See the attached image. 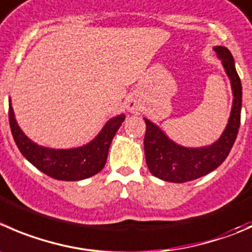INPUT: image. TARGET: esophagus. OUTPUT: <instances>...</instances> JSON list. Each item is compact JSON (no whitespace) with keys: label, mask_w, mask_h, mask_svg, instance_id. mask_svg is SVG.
<instances>
[{"label":"esophagus","mask_w":252,"mask_h":252,"mask_svg":"<svg viewBox=\"0 0 252 252\" xmlns=\"http://www.w3.org/2000/svg\"><path fill=\"white\" fill-rule=\"evenodd\" d=\"M126 108H128L129 112H131V113H134V112H138L140 111V104H139V101L136 98H130L128 101V106H126Z\"/></svg>","instance_id":"34e87169"}]
</instances>
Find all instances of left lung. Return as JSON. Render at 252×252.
Instances as JSON below:
<instances>
[{
	"instance_id": "8db88e82",
	"label": "left lung",
	"mask_w": 252,
	"mask_h": 252,
	"mask_svg": "<svg viewBox=\"0 0 252 252\" xmlns=\"http://www.w3.org/2000/svg\"><path fill=\"white\" fill-rule=\"evenodd\" d=\"M214 50L221 59L234 94L228 126L220 138L212 145L185 148L173 143L156 124L144 118L146 124L144 138L146 165L155 177L168 182L183 183L206 176L223 163L235 143L241 117V81L230 51L225 46H216Z\"/></svg>"
}]
</instances>
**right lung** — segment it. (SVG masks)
I'll return each mask as SVG.
<instances>
[{"label": "right lung", "mask_w": 252, "mask_h": 252, "mask_svg": "<svg viewBox=\"0 0 252 252\" xmlns=\"http://www.w3.org/2000/svg\"><path fill=\"white\" fill-rule=\"evenodd\" d=\"M8 118L14 141L22 155L32 165L55 180L80 181L96 175L104 167L109 146L126 116L121 114L109 119L94 140L84 146L67 150L44 148L33 143L17 124L11 103Z\"/></svg>", "instance_id": "right-lung-1"}]
</instances>
